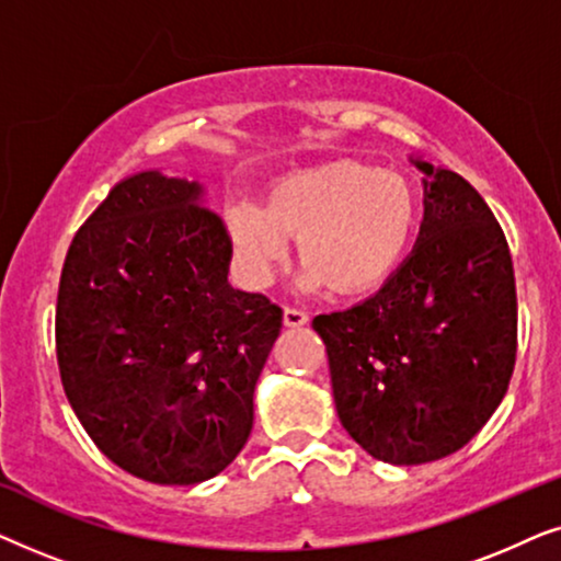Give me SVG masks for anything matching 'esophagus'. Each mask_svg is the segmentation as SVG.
Here are the masks:
<instances>
[{"instance_id":"obj_1","label":"esophagus","mask_w":561,"mask_h":561,"mask_svg":"<svg viewBox=\"0 0 561 561\" xmlns=\"http://www.w3.org/2000/svg\"><path fill=\"white\" fill-rule=\"evenodd\" d=\"M283 324H286V327L309 324V313H306L304 309H294V306H286V309H283Z\"/></svg>"}]
</instances>
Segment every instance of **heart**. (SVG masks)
Returning a JSON list of instances; mask_svg holds the SVG:
<instances>
[{
  "instance_id": "heart-1",
  "label": "heart",
  "mask_w": 561,
  "mask_h": 561,
  "mask_svg": "<svg viewBox=\"0 0 561 561\" xmlns=\"http://www.w3.org/2000/svg\"><path fill=\"white\" fill-rule=\"evenodd\" d=\"M424 219L419 191L403 175L357 158L283 175L263 209L234 206L229 237L255 278L288 260L298 240L306 288L352 296L378 288L409 255Z\"/></svg>"
}]
</instances>
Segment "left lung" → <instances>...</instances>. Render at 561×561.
<instances>
[{"instance_id":"1","label":"left lung","mask_w":561,"mask_h":561,"mask_svg":"<svg viewBox=\"0 0 561 561\" xmlns=\"http://www.w3.org/2000/svg\"><path fill=\"white\" fill-rule=\"evenodd\" d=\"M413 163L426 173L419 244L378 294L313 319L342 426L390 465L462 449L501 405L518 347L501 225L462 175Z\"/></svg>"}]
</instances>
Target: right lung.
I'll return each instance as SVG.
<instances>
[{
    "label": "right lung",
    "instance_id": "right-lung-1",
    "mask_svg": "<svg viewBox=\"0 0 561 561\" xmlns=\"http://www.w3.org/2000/svg\"><path fill=\"white\" fill-rule=\"evenodd\" d=\"M196 181L129 175L68 248L60 382L91 442L158 485L219 474L248 442L283 311L227 283L232 237Z\"/></svg>",
    "mask_w": 561,
    "mask_h": 561
}]
</instances>
